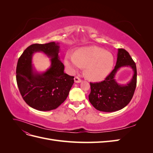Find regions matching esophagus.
I'll use <instances>...</instances> for the list:
<instances>
[{"label":"esophagus","instance_id":"obj_1","mask_svg":"<svg viewBox=\"0 0 153 153\" xmlns=\"http://www.w3.org/2000/svg\"><path fill=\"white\" fill-rule=\"evenodd\" d=\"M74 80H75V83H80L82 82L80 78L78 76H75V78H74Z\"/></svg>","mask_w":153,"mask_h":153}]
</instances>
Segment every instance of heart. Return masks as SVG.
<instances>
[{
	"mask_svg": "<svg viewBox=\"0 0 153 153\" xmlns=\"http://www.w3.org/2000/svg\"><path fill=\"white\" fill-rule=\"evenodd\" d=\"M64 63L72 72L85 67V75L92 81L103 80L112 71L114 64L113 55L104 49L90 46L78 48L75 53L68 52Z\"/></svg>",
	"mask_w": 153,
	"mask_h": 153,
	"instance_id": "1",
	"label": "heart"
}]
</instances>
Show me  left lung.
<instances>
[{
    "mask_svg": "<svg viewBox=\"0 0 153 153\" xmlns=\"http://www.w3.org/2000/svg\"><path fill=\"white\" fill-rule=\"evenodd\" d=\"M123 67H130L134 71L133 77L126 85H119L114 79L118 69ZM90 103L99 111L115 112L125 107L133 98L137 85V67L135 62L126 50L119 48L117 59L114 69L101 82L90 83Z\"/></svg>",
    "mask_w": 153,
    "mask_h": 153,
    "instance_id": "obj_1",
    "label": "left lung"
}]
</instances>
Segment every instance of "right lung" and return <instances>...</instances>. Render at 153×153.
<instances>
[{"label":"right lung","mask_w":153,"mask_h":153,"mask_svg":"<svg viewBox=\"0 0 153 153\" xmlns=\"http://www.w3.org/2000/svg\"><path fill=\"white\" fill-rule=\"evenodd\" d=\"M59 44L31 45L18 61L16 77L20 94L27 105L39 111L57 108L67 98L74 83V76L64 72V66L58 55ZM39 51L51 59L50 68L43 73L37 72L31 64L32 55Z\"/></svg>","instance_id":"1"}]
</instances>
